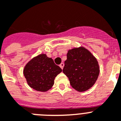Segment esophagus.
<instances>
[{
	"label": "esophagus",
	"mask_w": 121,
	"mask_h": 121,
	"mask_svg": "<svg viewBox=\"0 0 121 121\" xmlns=\"http://www.w3.org/2000/svg\"><path fill=\"white\" fill-rule=\"evenodd\" d=\"M59 67H60V68H61L62 69H63V68H64V63H61V64H60Z\"/></svg>",
	"instance_id": "esophagus-1"
}]
</instances>
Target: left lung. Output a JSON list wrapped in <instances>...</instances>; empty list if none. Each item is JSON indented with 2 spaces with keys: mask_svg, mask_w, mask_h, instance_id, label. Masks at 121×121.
Here are the masks:
<instances>
[{
  "mask_svg": "<svg viewBox=\"0 0 121 121\" xmlns=\"http://www.w3.org/2000/svg\"><path fill=\"white\" fill-rule=\"evenodd\" d=\"M67 56L63 73L70 85L80 92L88 90L95 84L100 72L96 58L83 47L69 50Z\"/></svg>",
  "mask_w": 121,
  "mask_h": 121,
  "instance_id": "8db88e82",
  "label": "left lung"
}]
</instances>
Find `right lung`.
<instances>
[{
  "instance_id": "add662e5",
  "label": "right lung",
  "mask_w": 121,
  "mask_h": 121,
  "mask_svg": "<svg viewBox=\"0 0 121 121\" xmlns=\"http://www.w3.org/2000/svg\"><path fill=\"white\" fill-rule=\"evenodd\" d=\"M61 72V68L46 54H39L31 59L23 71L28 85L42 92H46L52 88L54 79Z\"/></svg>"
}]
</instances>
